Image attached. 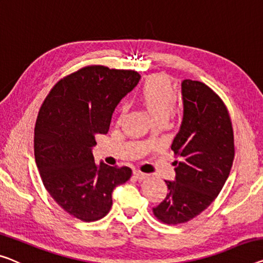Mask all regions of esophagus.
Returning <instances> with one entry per match:
<instances>
[{
    "label": "esophagus",
    "instance_id": "obj_1",
    "mask_svg": "<svg viewBox=\"0 0 263 263\" xmlns=\"http://www.w3.org/2000/svg\"><path fill=\"white\" fill-rule=\"evenodd\" d=\"M133 175H135V177H136L137 179H140V181L147 177V174H144V172L139 171V170H136L135 172H133Z\"/></svg>",
    "mask_w": 263,
    "mask_h": 263
}]
</instances>
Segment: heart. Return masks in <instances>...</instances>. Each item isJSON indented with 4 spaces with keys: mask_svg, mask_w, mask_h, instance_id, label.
Returning a JSON list of instances; mask_svg holds the SVG:
<instances>
[{
    "mask_svg": "<svg viewBox=\"0 0 263 263\" xmlns=\"http://www.w3.org/2000/svg\"><path fill=\"white\" fill-rule=\"evenodd\" d=\"M138 99L155 119L164 121L174 108L177 94L169 78L163 74H156L145 80L138 93ZM126 109V105H121L118 108L117 120L123 119Z\"/></svg>",
    "mask_w": 263,
    "mask_h": 263,
    "instance_id": "obj_1",
    "label": "heart"
}]
</instances>
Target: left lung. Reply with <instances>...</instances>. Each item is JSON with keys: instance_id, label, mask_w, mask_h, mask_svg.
Wrapping results in <instances>:
<instances>
[{"instance_id": "1", "label": "left lung", "mask_w": 263, "mask_h": 263, "mask_svg": "<svg viewBox=\"0 0 263 263\" xmlns=\"http://www.w3.org/2000/svg\"><path fill=\"white\" fill-rule=\"evenodd\" d=\"M184 116L171 150L175 182L165 181L169 193L152 209L165 224L189 222L204 211L228 178L235 156L234 131L228 108L209 86L182 82Z\"/></svg>"}]
</instances>
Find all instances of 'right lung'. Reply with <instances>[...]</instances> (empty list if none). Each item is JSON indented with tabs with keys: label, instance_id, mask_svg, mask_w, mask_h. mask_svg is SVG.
I'll return each mask as SVG.
<instances>
[{
	"label": "right lung",
	"instance_id": "add662e5",
	"mask_svg": "<svg viewBox=\"0 0 263 263\" xmlns=\"http://www.w3.org/2000/svg\"><path fill=\"white\" fill-rule=\"evenodd\" d=\"M139 79L136 70L86 66L59 80L39 111L34 155L42 183L66 213L84 222L106 216L113 189L132 176L127 166L97 165L92 147Z\"/></svg>",
	"mask_w": 263,
	"mask_h": 263
}]
</instances>
